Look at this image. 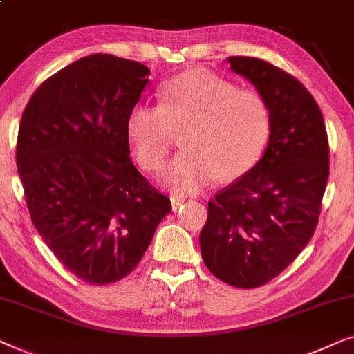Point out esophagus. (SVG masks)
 Listing matches in <instances>:
<instances>
[{"label": "esophagus", "mask_w": 354, "mask_h": 354, "mask_svg": "<svg viewBox=\"0 0 354 354\" xmlns=\"http://www.w3.org/2000/svg\"><path fill=\"white\" fill-rule=\"evenodd\" d=\"M183 201H185V200H183V198H180V196H172V198H171V203H172V209H174V211H177L178 207H180V205H182Z\"/></svg>", "instance_id": "34e87169"}]
</instances>
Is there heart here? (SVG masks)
<instances>
[{
  "label": "heart",
  "mask_w": 354,
  "mask_h": 354,
  "mask_svg": "<svg viewBox=\"0 0 354 354\" xmlns=\"http://www.w3.org/2000/svg\"><path fill=\"white\" fill-rule=\"evenodd\" d=\"M159 106L138 103L129 111L125 133L140 167L164 166L174 132L182 148L161 180L176 193H195L216 177L235 180L263 156L270 135V109L263 95L236 88L201 69L182 72L159 90Z\"/></svg>",
  "instance_id": "obj_1"
}]
</instances>
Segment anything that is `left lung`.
I'll return each instance as SVG.
<instances>
[{"label":"left lung","instance_id":"left-lung-1","mask_svg":"<svg viewBox=\"0 0 354 354\" xmlns=\"http://www.w3.org/2000/svg\"><path fill=\"white\" fill-rule=\"evenodd\" d=\"M227 61L263 95L270 135L256 166L207 203L200 246L212 275L256 288L283 272L316 230L328 140L321 109L301 82L258 57Z\"/></svg>","mask_w":354,"mask_h":354}]
</instances>
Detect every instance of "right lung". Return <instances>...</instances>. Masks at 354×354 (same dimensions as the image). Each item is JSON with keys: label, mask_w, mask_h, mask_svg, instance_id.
<instances>
[{"label": "right lung", "mask_w": 354, "mask_h": 354, "mask_svg": "<svg viewBox=\"0 0 354 354\" xmlns=\"http://www.w3.org/2000/svg\"><path fill=\"white\" fill-rule=\"evenodd\" d=\"M148 75L137 61L85 56L38 86L19 125L17 172L33 225L91 285L127 277L172 209L132 164L125 133Z\"/></svg>", "instance_id": "1"}]
</instances>
